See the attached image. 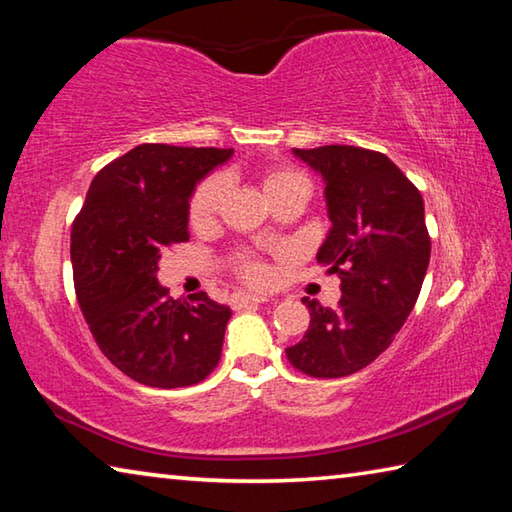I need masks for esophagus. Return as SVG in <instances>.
<instances>
[{
    "instance_id": "esophagus-1",
    "label": "esophagus",
    "mask_w": 512,
    "mask_h": 512,
    "mask_svg": "<svg viewBox=\"0 0 512 512\" xmlns=\"http://www.w3.org/2000/svg\"><path fill=\"white\" fill-rule=\"evenodd\" d=\"M262 302H268V298H264V296H250V293H235V296L230 298V305L235 307V309L262 305Z\"/></svg>"
}]
</instances>
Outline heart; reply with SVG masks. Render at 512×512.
Segmentation results:
<instances>
[{
  "label": "heart",
  "mask_w": 512,
  "mask_h": 512,
  "mask_svg": "<svg viewBox=\"0 0 512 512\" xmlns=\"http://www.w3.org/2000/svg\"><path fill=\"white\" fill-rule=\"evenodd\" d=\"M296 183H307L305 178L300 176L298 171L287 169V167H273L262 173V187L266 198H273L280 194L282 189H287ZM225 194V180L221 176H210L198 183L194 189L192 198H189V223L194 228H205L214 221L216 212H219V205ZM237 271L244 277L248 284H255V287H264V284L271 282L273 271L271 266L255 255H239L237 257Z\"/></svg>",
  "instance_id": "heart-1"
}]
</instances>
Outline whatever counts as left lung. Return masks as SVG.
Listing matches in <instances>:
<instances>
[{
  "mask_svg": "<svg viewBox=\"0 0 512 512\" xmlns=\"http://www.w3.org/2000/svg\"><path fill=\"white\" fill-rule=\"evenodd\" d=\"M293 155L325 183L332 228L316 259L341 277L343 296L336 309L302 298L309 329L287 359L309 377H348L393 343L420 296L431 255L424 201L384 153L332 144Z\"/></svg>",
  "mask_w": 512,
  "mask_h": 512,
  "instance_id": "obj_1",
  "label": "left lung"
}]
</instances>
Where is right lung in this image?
Wrapping results in <instances>:
<instances>
[{
  "instance_id": "add662e5",
  "label": "right lung",
  "mask_w": 512,
  "mask_h": 512,
  "mask_svg": "<svg viewBox=\"0 0 512 512\" xmlns=\"http://www.w3.org/2000/svg\"><path fill=\"white\" fill-rule=\"evenodd\" d=\"M232 149L140 144L94 176L72 225L76 298L101 352L144 386L203 381L221 359L230 307L173 300L160 257L189 239V198Z\"/></svg>"
}]
</instances>
